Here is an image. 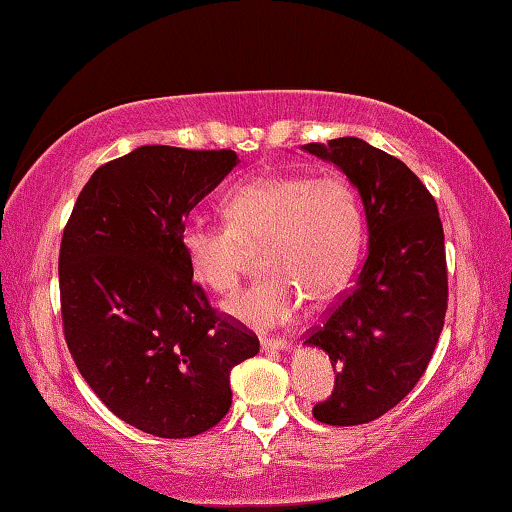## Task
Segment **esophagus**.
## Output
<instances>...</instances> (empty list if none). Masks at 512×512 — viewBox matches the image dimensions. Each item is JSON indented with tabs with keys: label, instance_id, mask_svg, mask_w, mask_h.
I'll return each instance as SVG.
<instances>
[{
	"label": "esophagus",
	"instance_id": "34e87169",
	"mask_svg": "<svg viewBox=\"0 0 512 512\" xmlns=\"http://www.w3.org/2000/svg\"><path fill=\"white\" fill-rule=\"evenodd\" d=\"M292 342L287 338H262V349L269 352V349H287Z\"/></svg>",
	"mask_w": 512,
	"mask_h": 512
}]
</instances>
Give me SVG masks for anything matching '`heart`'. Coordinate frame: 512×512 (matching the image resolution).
<instances>
[{"label": "heart", "mask_w": 512, "mask_h": 512, "mask_svg": "<svg viewBox=\"0 0 512 512\" xmlns=\"http://www.w3.org/2000/svg\"><path fill=\"white\" fill-rule=\"evenodd\" d=\"M227 225L188 223L181 248L193 276L216 294H232L259 246L264 273L227 303L234 317L278 326L299 310L303 296L329 299L354 271L363 241V211L352 181L317 177H257L223 200Z\"/></svg>", "instance_id": "1"}]
</instances>
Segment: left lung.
<instances>
[{
	"label": "left lung",
	"mask_w": 512,
	"mask_h": 512,
	"mask_svg": "<svg viewBox=\"0 0 512 512\" xmlns=\"http://www.w3.org/2000/svg\"><path fill=\"white\" fill-rule=\"evenodd\" d=\"M331 160L361 193L368 257L308 345L329 354L331 398L312 407L326 425H361L404 400L427 370L448 308L444 227L423 181L358 137L303 144Z\"/></svg>",
	"instance_id": "left-lung-1"
}]
</instances>
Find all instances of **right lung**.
<instances>
[{
  "mask_svg": "<svg viewBox=\"0 0 512 512\" xmlns=\"http://www.w3.org/2000/svg\"><path fill=\"white\" fill-rule=\"evenodd\" d=\"M236 163L232 149H135L91 174L61 236L68 352L114 416L154 437L223 421L232 368L259 352L246 324L211 308L181 248L188 213Z\"/></svg>",
  "mask_w": 512,
  "mask_h": 512,
  "instance_id": "right-lung-1",
  "label": "right lung"
}]
</instances>
